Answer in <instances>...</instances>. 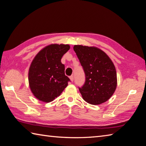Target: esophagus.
Returning <instances> with one entry per match:
<instances>
[{
	"label": "esophagus",
	"mask_w": 146,
	"mask_h": 146,
	"mask_svg": "<svg viewBox=\"0 0 146 146\" xmlns=\"http://www.w3.org/2000/svg\"><path fill=\"white\" fill-rule=\"evenodd\" d=\"M70 80H71V82H73V80H74V77H73V75L70 76Z\"/></svg>",
	"instance_id": "1"
}]
</instances>
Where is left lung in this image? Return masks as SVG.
I'll return each instance as SVG.
<instances>
[{"label":"left lung","mask_w":146,"mask_h":146,"mask_svg":"<svg viewBox=\"0 0 146 146\" xmlns=\"http://www.w3.org/2000/svg\"><path fill=\"white\" fill-rule=\"evenodd\" d=\"M73 50L86 76L84 84L78 87L83 99L92 105L107 102L117 87V73L112 61L96 47L75 45Z\"/></svg>","instance_id":"left-lung-1"}]
</instances>
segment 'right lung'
I'll list each match as a JSON object with an SVG mask.
<instances>
[{
  "instance_id": "right-lung-1",
  "label": "right lung",
  "mask_w": 146,
  "mask_h": 146,
  "mask_svg": "<svg viewBox=\"0 0 146 146\" xmlns=\"http://www.w3.org/2000/svg\"><path fill=\"white\" fill-rule=\"evenodd\" d=\"M70 48L68 44H50L36 55L29 71V86L36 98L50 102L67 87L70 79L65 75L61 59Z\"/></svg>"
}]
</instances>
